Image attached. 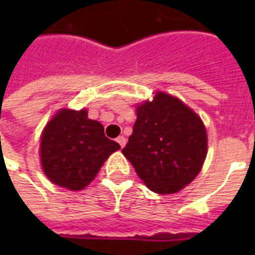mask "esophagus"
I'll use <instances>...</instances> for the list:
<instances>
[{
  "label": "esophagus",
  "instance_id": "obj_1",
  "mask_svg": "<svg viewBox=\"0 0 255 255\" xmlns=\"http://www.w3.org/2000/svg\"><path fill=\"white\" fill-rule=\"evenodd\" d=\"M116 141H118V143H119L120 147L124 148V145H126V143H127V139H126V137H124V136H119V137H118V139H116Z\"/></svg>",
  "mask_w": 255,
  "mask_h": 255
}]
</instances>
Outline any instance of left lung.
Segmentation results:
<instances>
[{"label":"left lung","instance_id":"obj_1","mask_svg":"<svg viewBox=\"0 0 255 255\" xmlns=\"http://www.w3.org/2000/svg\"><path fill=\"white\" fill-rule=\"evenodd\" d=\"M136 115L123 155L152 192L172 194L185 188L200 173L208 152L201 118L165 92L137 106Z\"/></svg>","mask_w":255,"mask_h":255}]
</instances>
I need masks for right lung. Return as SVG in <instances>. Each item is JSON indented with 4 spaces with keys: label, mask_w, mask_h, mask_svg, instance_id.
Returning <instances> with one entry per match:
<instances>
[{
    "label": "right lung",
    "mask_w": 255,
    "mask_h": 255,
    "mask_svg": "<svg viewBox=\"0 0 255 255\" xmlns=\"http://www.w3.org/2000/svg\"><path fill=\"white\" fill-rule=\"evenodd\" d=\"M120 145L104 135L103 126L87 110H59L42 132V169L50 181L82 190L95 178L108 156Z\"/></svg>",
    "instance_id": "obj_1"
}]
</instances>
